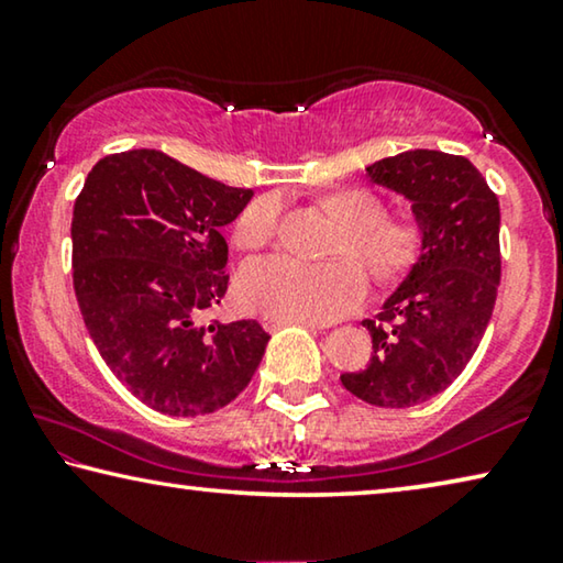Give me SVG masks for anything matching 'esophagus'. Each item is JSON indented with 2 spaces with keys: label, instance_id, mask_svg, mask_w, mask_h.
<instances>
[{
  "label": "esophagus",
  "instance_id": "1",
  "mask_svg": "<svg viewBox=\"0 0 563 563\" xmlns=\"http://www.w3.org/2000/svg\"><path fill=\"white\" fill-rule=\"evenodd\" d=\"M260 323H263V329L271 331V333L283 329V325H306V329H310V331H321V329H323V325H318V323L288 321V318H278V316H260Z\"/></svg>",
  "mask_w": 563,
  "mask_h": 563
}]
</instances>
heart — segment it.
I'll return each instance as SVG.
<instances>
[{
	"instance_id": "1",
	"label": "heart",
	"mask_w": 563,
	"mask_h": 563,
	"mask_svg": "<svg viewBox=\"0 0 563 563\" xmlns=\"http://www.w3.org/2000/svg\"><path fill=\"white\" fill-rule=\"evenodd\" d=\"M323 209L341 222L325 255L339 257L308 265L288 255L253 260L242 267L238 292L247 308L303 323H329L349 316L366 298V275L391 285L412 271L424 250V224L415 214H387L376 191L349 187L323 197ZM280 201L257 197L234 220L232 238L242 250H260L278 230Z\"/></svg>"
}]
</instances>
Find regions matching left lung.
<instances>
[{
	"mask_svg": "<svg viewBox=\"0 0 563 563\" xmlns=\"http://www.w3.org/2000/svg\"><path fill=\"white\" fill-rule=\"evenodd\" d=\"M366 172L412 199L427 238L382 313L364 321L372 358L341 384L366 405L405 409L448 389L488 329L500 285V207L483 174L444 151H405Z\"/></svg>",
	"mask_w": 563,
	"mask_h": 563,
	"instance_id": "left-lung-1",
	"label": "left lung"
}]
</instances>
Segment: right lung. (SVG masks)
I'll list each match as a JSON object with an SVG mask.
<instances>
[{
    "label": "right lung",
    "mask_w": 563,
    "mask_h": 563,
    "mask_svg": "<svg viewBox=\"0 0 563 563\" xmlns=\"http://www.w3.org/2000/svg\"><path fill=\"white\" fill-rule=\"evenodd\" d=\"M253 189L209 179L156 148L93 166L73 209V288L82 321L133 397L169 417L228 407L253 379L267 335L257 321L197 325L230 275V224Z\"/></svg>",
    "instance_id": "right-lung-1"
}]
</instances>
